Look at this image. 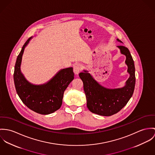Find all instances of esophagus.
I'll list each match as a JSON object with an SVG mask.
<instances>
[{
  "label": "esophagus",
  "mask_w": 155,
  "mask_h": 155,
  "mask_svg": "<svg viewBox=\"0 0 155 155\" xmlns=\"http://www.w3.org/2000/svg\"><path fill=\"white\" fill-rule=\"evenodd\" d=\"M82 68H83V66L81 64H76L74 67V72L75 74L78 75L81 71Z\"/></svg>",
  "instance_id": "esophagus-1"
}]
</instances>
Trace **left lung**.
<instances>
[{
  "mask_svg": "<svg viewBox=\"0 0 155 155\" xmlns=\"http://www.w3.org/2000/svg\"><path fill=\"white\" fill-rule=\"evenodd\" d=\"M118 41H122L117 38ZM120 53L126 56L125 64L130 77L122 88L110 89L99 84L88 72L84 70L79 76L83 82L87 106L94 114L102 116H111L120 110L129 101L134 93L136 76L134 61L128 49L124 46H117Z\"/></svg>",
  "mask_w": 155,
  "mask_h": 155,
  "instance_id": "left-lung-1",
  "label": "left lung"
}]
</instances>
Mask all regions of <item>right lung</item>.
Wrapping results in <instances>:
<instances>
[{
	"label": "right lung",
	"mask_w": 155,
	"mask_h": 155,
	"mask_svg": "<svg viewBox=\"0 0 155 155\" xmlns=\"http://www.w3.org/2000/svg\"><path fill=\"white\" fill-rule=\"evenodd\" d=\"M32 37L23 45L15 65L14 80L18 95L23 103L35 112L48 115L58 110L62 103L64 93L74 78L72 67L60 70L51 80L41 85L29 83L21 71L25 48Z\"/></svg>",
	"instance_id": "add662e5"
}]
</instances>
